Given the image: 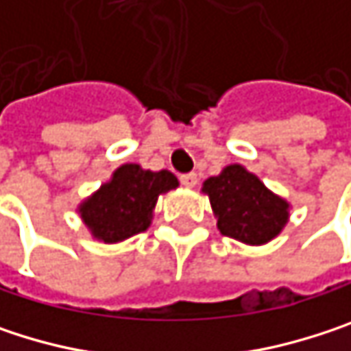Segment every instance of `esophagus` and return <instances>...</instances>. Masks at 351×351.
Here are the masks:
<instances>
[{"instance_id": "esophagus-1", "label": "esophagus", "mask_w": 351, "mask_h": 351, "mask_svg": "<svg viewBox=\"0 0 351 351\" xmlns=\"http://www.w3.org/2000/svg\"><path fill=\"white\" fill-rule=\"evenodd\" d=\"M180 182H182V186H186V189H193V186L197 184V175H195V173L182 175L180 176Z\"/></svg>"}]
</instances>
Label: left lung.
<instances>
[{
  "mask_svg": "<svg viewBox=\"0 0 351 351\" xmlns=\"http://www.w3.org/2000/svg\"><path fill=\"white\" fill-rule=\"evenodd\" d=\"M201 193L209 197L217 230L245 245L272 242L291 217V203L242 165H228L217 176H209Z\"/></svg>",
  "mask_w": 351,
  "mask_h": 351,
  "instance_id": "1",
  "label": "left lung"
}]
</instances>
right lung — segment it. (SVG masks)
I'll return each instance as SVG.
<instances>
[{
	"mask_svg": "<svg viewBox=\"0 0 351 351\" xmlns=\"http://www.w3.org/2000/svg\"><path fill=\"white\" fill-rule=\"evenodd\" d=\"M176 186L178 178L171 171H146L128 162L85 197L77 213L93 240L119 244L150 228L158 197Z\"/></svg>",
	"mask_w": 351,
	"mask_h": 351,
	"instance_id": "obj_1",
	"label": "right lung"
}]
</instances>
